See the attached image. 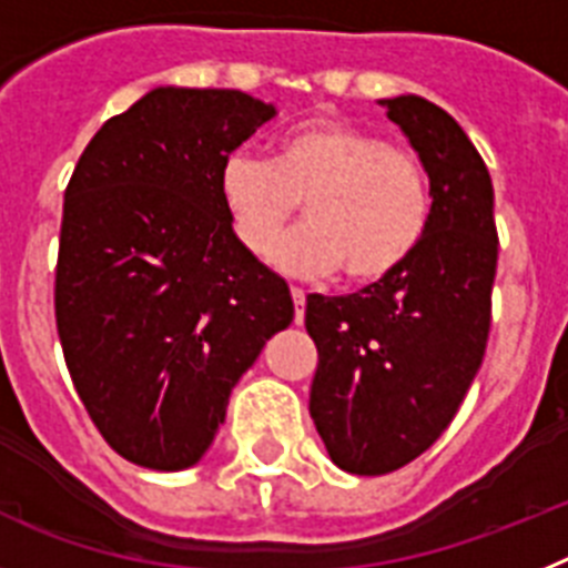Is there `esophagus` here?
<instances>
[{
    "label": "esophagus",
    "mask_w": 568,
    "mask_h": 568,
    "mask_svg": "<svg viewBox=\"0 0 568 568\" xmlns=\"http://www.w3.org/2000/svg\"><path fill=\"white\" fill-rule=\"evenodd\" d=\"M291 297H294V323L303 325V320H305V291L303 288H291Z\"/></svg>",
    "instance_id": "esophagus-1"
}]
</instances>
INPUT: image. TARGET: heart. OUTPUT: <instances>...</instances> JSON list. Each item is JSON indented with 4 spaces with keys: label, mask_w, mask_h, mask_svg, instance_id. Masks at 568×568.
Masks as SVG:
<instances>
[{
    "label": "heart",
    "mask_w": 568,
    "mask_h": 568,
    "mask_svg": "<svg viewBox=\"0 0 568 568\" xmlns=\"http://www.w3.org/2000/svg\"><path fill=\"white\" fill-rule=\"evenodd\" d=\"M216 191L236 240L268 256L305 202L312 223L274 251L277 268L320 277L343 265L352 283H377L420 248L432 223V189L417 156L337 120L291 128L274 160L234 151Z\"/></svg>",
    "instance_id": "obj_1"
}]
</instances>
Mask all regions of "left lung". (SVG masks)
I'll return each instance as SVG.
<instances>
[{"instance_id": "8db88e82", "label": "left lung", "mask_w": 568, "mask_h": 568, "mask_svg": "<svg viewBox=\"0 0 568 568\" xmlns=\"http://www.w3.org/2000/svg\"><path fill=\"white\" fill-rule=\"evenodd\" d=\"M420 156L432 223L420 248L357 294L305 305L317 343L308 412L352 475H388L432 446L486 354L497 271L495 189L477 148L423 97L379 100Z\"/></svg>"}]
</instances>
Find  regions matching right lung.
Listing matches in <instances>:
<instances>
[{"label": "right lung", "instance_id": "obj_1", "mask_svg": "<svg viewBox=\"0 0 568 568\" xmlns=\"http://www.w3.org/2000/svg\"><path fill=\"white\" fill-rule=\"evenodd\" d=\"M277 113L229 88H154L108 120L65 191L57 328L91 420L125 460L180 471L288 328L283 277L229 223L220 165Z\"/></svg>", "mask_w": 568, "mask_h": 568}]
</instances>
